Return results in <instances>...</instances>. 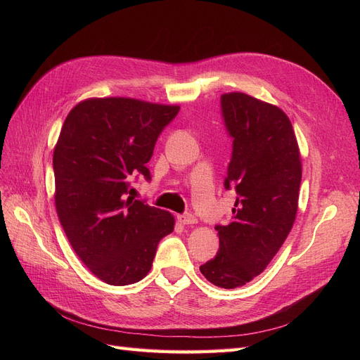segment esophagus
<instances>
[{
  "instance_id": "esophagus-1",
  "label": "esophagus",
  "mask_w": 360,
  "mask_h": 360,
  "mask_svg": "<svg viewBox=\"0 0 360 360\" xmlns=\"http://www.w3.org/2000/svg\"><path fill=\"white\" fill-rule=\"evenodd\" d=\"M179 221H180L183 225H193V224H197V217H195V216L191 214V213H184V214H180V216H179Z\"/></svg>"
}]
</instances>
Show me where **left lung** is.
<instances>
[{
  "label": "left lung",
  "mask_w": 360,
  "mask_h": 360,
  "mask_svg": "<svg viewBox=\"0 0 360 360\" xmlns=\"http://www.w3.org/2000/svg\"><path fill=\"white\" fill-rule=\"evenodd\" d=\"M233 153L224 186L236 192L231 221L216 225L219 250L200 267L213 285L237 288L263 271L291 231L302 163L296 135L278 106L245 93L221 96Z\"/></svg>",
  "instance_id": "left-lung-1"
}]
</instances>
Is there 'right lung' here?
Returning <instances> with one entry per match:
<instances>
[{
  "label": "right lung",
  "instance_id": "add662e5",
  "mask_svg": "<svg viewBox=\"0 0 360 360\" xmlns=\"http://www.w3.org/2000/svg\"><path fill=\"white\" fill-rule=\"evenodd\" d=\"M177 105L129 97L86 99L64 120L53 150L56 207L73 250L110 285H130L151 269L174 216L127 197L130 176L143 174Z\"/></svg>",
  "mask_w": 360,
  "mask_h": 360
}]
</instances>
